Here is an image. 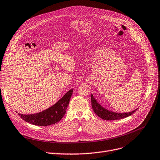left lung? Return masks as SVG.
Returning a JSON list of instances; mask_svg holds the SVG:
<instances>
[{
    "mask_svg": "<svg viewBox=\"0 0 160 160\" xmlns=\"http://www.w3.org/2000/svg\"><path fill=\"white\" fill-rule=\"evenodd\" d=\"M91 101H92V108L94 111V112L100 117L101 118L105 120H120L122 118H125L128 117L131 115L135 113L137 110L138 108H136L135 110L131 111L129 112H113V111L109 110L105 107L101 106L100 104L97 102V101L95 99L94 96L91 94Z\"/></svg>",
    "mask_w": 160,
    "mask_h": 160,
    "instance_id": "1",
    "label": "left lung"
}]
</instances>
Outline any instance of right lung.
Returning a JSON list of instances; mask_svg holds the SVG:
<instances>
[{"label": "right lung", "instance_id": "obj_1", "mask_svg": "<svg viewBox=\"0 0 160 160\" xmlns=\"http://www.w3.org/2000/svg\"><path fill=\"white\" fill-rule=\"evenodd\" d=\"M73 89L67 92L53 105L42 112L32 114L18 113L26 122L39 126H48L59 122L66 113V110L71 98Z\"/></svg>", "mask_w": 160, "mask_h": 160}]
</instances>
